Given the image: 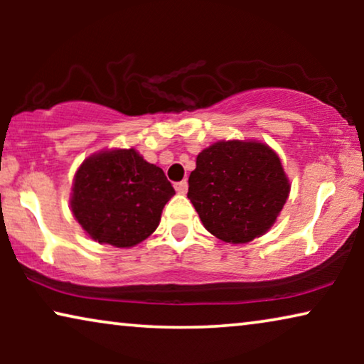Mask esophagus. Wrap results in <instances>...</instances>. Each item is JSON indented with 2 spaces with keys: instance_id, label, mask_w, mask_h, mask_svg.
I'll use <instances>...</instances> for the list:
<instances>
[{
  "instance_id": "1",
  "label": "esophagus",
  "mask_w": 364,
  "mask_h": 364,
  "mask_svg": "<svg viewBox=\"0 0 364 364\" xmlns=\"http://www.w3.org/2000/svg\"><path fill=\"white\" fill-rule=\"evenodd\" d=\"M187 188H188L187 181H182V182H177V183H176V191H177L178 193H187Z\"/></svg>"
}]
</instances>
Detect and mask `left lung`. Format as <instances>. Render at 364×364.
Returning <instances> with one entry per match:
<instances>
[{
	"mask_svg": "<svg viewBox=\"0 0 364 364\" xmlns=\"http://www.w3.org/2000/svg\"><path fill=\"white\" fill-rule=\"evenodd\" d=\"M288 193L280 157L267 144L220 141L197 156L187 197L212 235L247 243L275 223Z\"/></svg>",
	"mask_w": 364,
	"mask_h": 364,
	"instance_id": "1",
	"label": "left lung"
}]
</instances>
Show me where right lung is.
Instances as JSON below:
<instances>
[{
	"instance_id": "1",
	"label": "right lung",
	"mask_w": 364,
	"mask_h": 364,
	"mask_svg": "<svg viewBox=\"0 0 364 364\" xmlns=\"http://www.w3.org/2000/svg\"><path fill=\"white\" fill-rule=\"evenodd\" d=\"M172 183L136 149L87 157L73 182L71 210L92 240L117 248L137 245L156 230Z\"/></svg>"
}]
</instances>
